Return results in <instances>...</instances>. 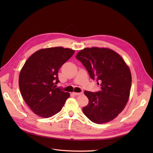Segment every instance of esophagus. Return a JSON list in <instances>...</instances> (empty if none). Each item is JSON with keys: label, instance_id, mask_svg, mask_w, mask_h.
Segmentation results:
<instances>
[{"label": "esophagus", "instance_id": "esophagus-1", "mask_svg": "<svg viewBox=\"0 0 153 153\" xmlns=\"http://www.w3.org/2000/svg\"><path fill=\"white\" fill-rule=\"evenodd\" d=\"M82 94V92H73V94L75 95V96H78V95H80Z\"/></svg>", "mask_w": 153, "mask_h": 153}]
</instances>
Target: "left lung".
Returning <instances> with one entry per match:
<instances>
[{
    "mask_svg": "<svg viewBox=\"0 0 153 153\" xmlns=\"http://www.w3.org/2000/svg\"><path fill=\"white\" fill-rule=\"evenodd\" d=\"M92 80L100 85L98 92L85 91L89 103L83 112L92 122L112 121L126 106L131 86V75L123 59L114 51L104 48H87L76 56Z\"/></svg>",
    "mask_w": 153,
    "mask_h": 153,
    "instance_id": "left-lung-1",
    "label": "left lung"
}]
</instances>
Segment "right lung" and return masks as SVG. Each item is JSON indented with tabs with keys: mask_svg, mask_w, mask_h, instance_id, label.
I'll return each mask as SVG.
<instances>
[{
	"mask_svg": "<svg viewBox=\"0 0 153 153\" xmlns=\"http://www.w3.org/2000/svg\"><path fill=\"white\" fill-rule=\"evenodd\" d=\"M75 50L54 47L37 51L27 60L19 76V87L25 103L33 112L47 118L61 110L68 92L56 87L58 71Z\"/></svg>",
	"mask_w": 153,
	"mask_h": 153,
	"instance_id": "1",
	"label": "right lung"
}]
</instances>
